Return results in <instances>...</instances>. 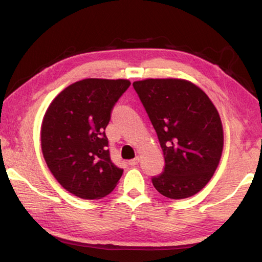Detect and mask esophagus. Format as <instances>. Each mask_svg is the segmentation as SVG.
I'll return each mask as SVG.
<instances>
[{
  "mask_svg": "<svg viewBox=\"0 0 262 262\" xmlns=\"http://www.w3.org/2000/svg\"><path fill=\"white\" fill-rule=\"evenodd\" d=\"M139 162H140V158L135 157L134 159H130V161L128 162V164H129L130 166H135V165H137V164H139Z\"/></svg>",
  "mask_w": 262,
  "mask_h": 262,
  "instance_id": "obj_1",
  "label": "esophagus"
}]
</instances>
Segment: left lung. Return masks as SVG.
Returning <instances> with one entry per match:
<instances>
[{
  "label": "left lung",
  "instance_id": "left-lung-1",
  "mask_svg": "<svg viewBox=\"0 0 262 262\" xmlns=\"http://www.w3.org/2000/svg\"><path fill=\"white\" fill-rule=\"evenodd\" d=\"M157 133L165 167L152 185L168 199H186L209 183L223 150L220 114L205 92L179 78L133 83Z\"/></svg>",
  "mask_w": 262,
  "mask_h": 262
}]
</instances>
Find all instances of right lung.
I'll return each mask as SVG.
<instances>
[{
    "label": "right lung",
    "mask_w": 262,
    "mask_h": 262,
    "mask_svg": "<svg viewBox=\"0 0 262 262\" xmlns=\"http://www.w3.org/2000/svg\"><path fill=\"white\" fill-rule=\"evenodd\" d=\"M128 79L85 78L57 95L41 125V150L59 184L84 200L110 194L123 170L111 161L105 128Z\"/></svg>",
    "instance_id": "add662e5"
}]
</instances>
